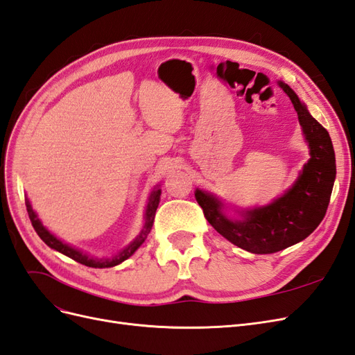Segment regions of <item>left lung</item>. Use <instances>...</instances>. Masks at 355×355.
Masks as SVG:
<instances>
[{
  "mask_svg": "<svg viewBox=\"0 0 355 355\" xmlns=\"http://www.w3.org/2000/svg\"><path fill=\"white\" fill-rule=\"evenodd\" d=\"M278 85L295 106L311 154L293 187L268 206L240 211L241 219H230L220 200L201 189L196 191V198L211 227L232 244L254 254L280 252L305 240L323 220L336 178L329 132L287 84L278 81Z\"/></svg>",
  "mask_w": 355,
  "mask_h": 355,
  "instance_id": "1",
  "label": "left lung"
}]
</instances>
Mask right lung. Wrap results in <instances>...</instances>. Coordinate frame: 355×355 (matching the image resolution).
Instances as JSON below:
<instances>
[{
    "instance_id": "add662e5",
    "label": "right lung",
    "mask_w": 355,
    "mask_h": 355,
    "mask_svg": "<svg viewBox=\"0 0 355 355\" xmlns=\"http://www.w3.org/2000/svg\"><path fill=\"white\" fill-rule=\"evenodd\" d=\"M159 196H161V189H158V188H155L151 192V197H149V202H148V206H146L144 230L141 231V234L137 235L136 240L130 245H127L123 252L115 254L114 257H103V259H94V257H90L87 254H84L83 252L73 249V247H71V245L65 244L63 241H60L59 239H56L55 235H53L49 230H46L44 225H42L41 220L37 218V213L32 210L31 202H29L28 198L25 200V204H26V210H28V214H29V219L32 222V227H34L35 232L40 235V239L44 241L49 247H51V249H55V250L63 253L65 256L71 257V259L77 261V262H80V263H83L85 266H92V268H111V266H115L118 263L124 262L125 259H128V257H130L139 249V247H141V244L146 240L148 234L151 232V228H153L155 211H157L158 202H159Z\"/></svg>"
}]
</instances>
